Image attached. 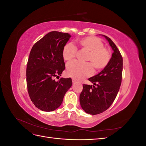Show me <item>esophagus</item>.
<instances>
[{
  "instance_id": "obj_1",
  "label": "esophagus",
  "mask_w": 146,
  "mask_h": 146,
  "mask_svg": "<svg viewBox=\"0 0 146 146\" xmlns=\"http://www.w3.org/2000/svg\"><path fill=\"white\" fill-rule=\"evenodd\" d=\"M72 83H75L77 82V81H76V80H75V79H74V78L72 79Z\"/></svg>"
}]
</instances>
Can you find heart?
Masks as SVG:
<instances>
[{"label": "heart", "instance_id": "b5f03b06", "mask_svg": "<svg viewBox=\"0 0 146 146\" xmlns=\"http://www.w3.org/2000/svg\"><path fill=\"white\" fill-rule=\"evenodd\" d=\"M77 43L82 49L89 51L87 61L90 62L83 63L73 61L69 63L67 66V74L70 77L77 80H81L93 74V65L96 69L101 70L109 64L111 57V52L104 46L103 42L99 38L86 36L78 39ZM77 52V48L72 44H66L62 50L63 58L68 62L72 61L76 58Z\"/></svg>", "mask_w": 146, "mask_h": 146}]
</instances>
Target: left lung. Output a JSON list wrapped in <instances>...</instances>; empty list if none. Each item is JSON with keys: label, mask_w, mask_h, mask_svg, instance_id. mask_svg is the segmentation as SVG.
<instances>
[{"label": "left lung", "mask_w": 146, "mask_h": 146, "mask_svg": "<svg viewBox=\"0 0 146 146\" xmlns=\"http://www.w3.org/2000/svg\"><path fill=\"white\" fill-rule=\"evenodd\" d=\"M102 35L114 51L111 60L100 73L88 79L94 85L84 84L80 95L82 109L92 115L103 113L112 105L120 88L122 77L123 60L121 53L111 39Z\"/></svg>", "instance_id": "left-lung-1"}]
</instances>
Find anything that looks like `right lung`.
I'll return each mask as SVG.
<instances>
[{
	"mask_svg": "<svg viewBox=\"0 0 146 146\" xmlns=\"http://www.w3.org/2000/svg\"><path fill=\"white\" fill-rule=\"evenodd\" d=\"M71 37L68 33L50 32L35 44L26 69L28 93L35 107L52 111L62 103L72 85L70 78H59L65 69L63 47Z\"/></svg>",
	"mask_w": 146,
	"mask_h": 146,
	"instance_id": "add662e5",
	"label": "right lung"
}]
</instances>
